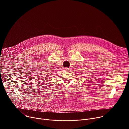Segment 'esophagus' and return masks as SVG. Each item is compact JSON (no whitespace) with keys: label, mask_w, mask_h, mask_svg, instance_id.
<instances>
[{"label":"esophagus","mask_w":129,"mask_h":129,"mask_svg":"<svg viewBox=\"0 0 129 129\" xmlns=\"http://www.w3.org/2000/svg\"><path fill=\"white\" fill-rule=\"evenodd\" d=\"M64 71H69V69L68 68H67V67L64 68Z\"/></svg>","instance_id":"1"}]
</instances>
